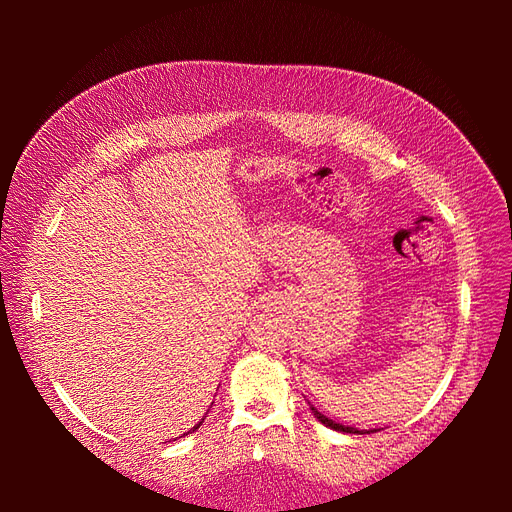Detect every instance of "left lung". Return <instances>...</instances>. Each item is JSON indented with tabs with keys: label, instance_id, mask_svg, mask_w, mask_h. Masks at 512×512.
Here are the masks:
<instances>
[{
	"label": "left lung",
	"instance_id": "obj_1",
	"mask_svg": "<svg viewBox=\"0 0 512 512\" xmlns=\"http://www.w3.org/2000/svg\"><path fill=\"white\" fill-rule=\"evenodd\" d=\"M312 408V412H314V416L318 418V421L324 425V427H331V429H335V431H344V433H359V436H363V433H376V431H380V429H356V427H348V425H342V423H335V421H331V418H327L324 414H320L314 406H309Z\"/></svg>",
	"mask_w": 512,
	"mask_h": 512
}]
</instances>
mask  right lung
<instances>
[{
    "instance_id": "right-lung-1",
    "label": "right lung",
    "mask_w": 512,
    "mask_h": 512,
    "mask_svg": "<svg viewBox=\"0 0 512 512\" xmlns=\"http://www.w3.org/2000/svg\"><path fill=\"white\" fill-rule=\"evenodd\" d=\"M203 421H205V418H200V423H198V425H194V427H192V429H190V431H188V433H192V431H196V429H198V427H200V425H203ZM188 433H183V436H188Z\"/></svg>"
}]
</instances>
